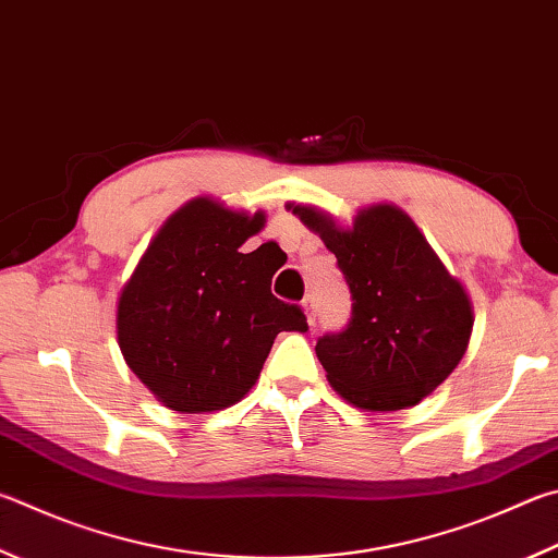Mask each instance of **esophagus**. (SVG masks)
Returning <instances> with one entry per match:
<instances>
[{"instance_id": "1", "label": "esophagus", "mask_w": 558, "mask_h": 558, "mask_svg": "<svg viewBox=\"0 0 558 558\" xmlns=\"http://www.w3.org/2000/svg\"><path fill=\"white\" fill-rule=\"evenodd\" d=\"M302 307H305V314H307V322L314 324V319H317V305H314V298L307 295L305 300H302Z\"/></svg>"}]
</instances>
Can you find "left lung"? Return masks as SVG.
<instances>
[{"label":"left lung","mask_w":558,"mask_h":558,"mask_svg":"<svg viewBox=\"0 0 558 558\" xmlns=\"http://www.w3.org/2000/svg\"><path fill=\"white\" fill-rule=\"evenodd\" d=\"M337 256L351 290L347 329L324 333L317 356L331 388L371 412L417 404L459 366L473 329L471 300L402 209H361L351 229L290 205Z\"/></svg>","instance_id":"1"}]
</instances>
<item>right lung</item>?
Wrapping results in <instances>:
<instances>
[{
  "label": "right lung",
  "mask_w": 558,
  "mask_h": 558,
  "mask_svg": "<svg viewBox=\"0 0 558 558\" xmlns=\"http://www.w3.org/2000/svg\"><path fill=\"white\" fill-rule=\"evenodd\" d=\"M266 215L190 199L170 217L121 290L117 337L129 368L175 412L236 404L260 376L280 331H307L298 305L278 300V263L241 253ZM280 258V251H278Z\"/></svg>",
  "instance_id": "1"
}]
</instances>
